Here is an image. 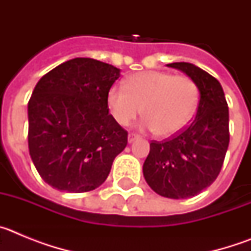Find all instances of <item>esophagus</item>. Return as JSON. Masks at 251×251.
<instances>
[{"label":"esophagus","instance_id":"obj_1","mask_svg":"<svg viewBox=\"0 0 251 251\" xmlns=\"http://www.w3.org/2000/svg\"><path fill=\"white\" fill-rule=\"evenodd\" d=\"M139 136L138 134H136V133H129V136H128V142L129 143H132L133 141H136V139H138Z\"/></svg>","mask_w":251,"mask_h":251}]
</instances>
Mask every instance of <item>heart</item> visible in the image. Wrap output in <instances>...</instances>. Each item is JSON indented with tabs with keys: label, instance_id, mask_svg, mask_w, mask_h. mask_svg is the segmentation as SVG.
Instances as JSON below:
<instances>
[{
	"label": "heart",
	"instance_id": "obj_1",
	"mask_svg": "<svg viewBox=\"0 0 251 251\" xmlns=\"http://www.w3.org/2000/svg\"><path fill=\"white\" fill-rule=\"evenodd\" d=\"M199 90L187 75L142 72L127 79L124 86H112L106 104L114 121L128 126L143 112V126L168 137L181 132L196 110Z\"/></svg>",
	"mask_w": 251,
	"mask_h": 251
}]
</instances>
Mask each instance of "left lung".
Here are the masks:
<instances>
[{"instance_id": "left-lung-1", "label": "left lung", "mask_w": 251, "mask_h": 251, "mask_svg": "<svg viewBox=\"0 0 251 251\" xmlns=\"http://www.w3.org/2000/svg\"><path fill=\"white\" fill-rule=\"evenodd\" d=\"M191 77L200 92L195 119L176 136L151 142L143 176L153 191L168 199L196 196L220 174L229 147V106L223 86L190 63H172Z\"/></svg>"}]
</instances>
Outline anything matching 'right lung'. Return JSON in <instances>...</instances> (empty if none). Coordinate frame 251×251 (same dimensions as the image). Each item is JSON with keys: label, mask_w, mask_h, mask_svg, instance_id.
Listing matches in <instances>:
<instances>
[{"label": "right lung", "mask_w": 251, "mask_h": 251, "mask_svg": "<svg viewBox=\"0 0 251 251\" xmlns=\"http://www.w3.org/2000/svg\"><path fill=\"white\" fill-rule=\"evenodd\" d=\"M121 70L75 57L44 75L28 100V151L41 178L56 190L88 192L106 179L128 132L106 104Z\"/></svg>", "instance_id": "right-lung-1"}]
</instances>
